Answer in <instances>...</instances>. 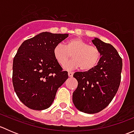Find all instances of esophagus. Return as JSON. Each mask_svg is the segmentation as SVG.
<instances>
[{
    "label": "esophagus",
    "instance_id": "esophagus-1",
    "mask_svg": "<svg viewBox=\"0 0 134 134\" xmlns=\"http://www.w3.org/2000/svg\"><path fill=\"white\" fill-rule=\"evenodd\" d=\"M68 76L69 77H72V76H73V72H68Z\"/></svg>",
    "mask_w": 134,
    "mask_h": 134
}]
</instances>
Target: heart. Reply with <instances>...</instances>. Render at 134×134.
Wrapping results in <instances>:
<instances>
[{"label":"heart","instance_id":"1","mask_svg":"<svg viewBox=\"0 0 134 134\" xmlns=\"http://www.w3.org/2000/svg\"><path fill=\"white\" fill-rule=\"evenodd\" d=\"M53 54L62 66L67 63L71 55L72 59L64 67L67 71L78 67L82 71H90L97 65L101 56L100 52L96 46L89 45L80 38L71 39L65 43L64 46L58 44L54 48Z\"/></svg>","mask_w":134,"mask_h":134}]
</instances>
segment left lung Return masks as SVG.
<instances>
[{"instance_id": "obj_1", "label": "left lung", "mask_w": 134, "mask_h": 134, "mask_svg": "<svg viewBox=\"0 0 134 134\" xmlns=\"http://www.w3.org/2000/svg\"><path fill=\"white\" fill-rule=\"evenodd\" d=\"M92 42L101 58L91 70L74 74L78 87L72 94L75 107L90 114L100 112L111 102L119 87L122 67V58L111 44L98 38Z\"/></svg>"}]
</instances>
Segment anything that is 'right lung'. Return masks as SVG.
<instances>
[{
    "label": "right lung",
    "mask_w": 134,
    "mask_h": 134,
    "mask_svg": "<svg viewBox=\"0 0 134 134\" xmlns=\"http://www.w3.org/2000/svg\"><path fill=\"white\" fill-rule=\"evenodd\" d=\"M68 36L42 32L19 48L13 58L12 82L18 98L29 108H49L58 89L68 78L53 54L55 47Z\"/></svg>",
    "instance_id": "add662e5"
}]
</instances>
